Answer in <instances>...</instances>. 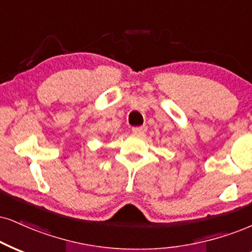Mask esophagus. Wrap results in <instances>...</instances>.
Returning a JSON list of instances; mask_svg holds the SVG:
<instances>
[{"mask_svg": "<svg viewBox=\"0 0 252 252\" xmlns=\"http://www.w3.org/2000/svg\"><path fill=\"white\" fill-rule=\"evenodd\" d=\"M147 131V127L146 126H140V127H133L132 128V132L134 133L136 135H142L144 133H146Z\"/></svg>", "mask_w": 252, "mask_h": 252, "instance_id": "esophagus-1", "label": "esophagus"}]
</instances>
